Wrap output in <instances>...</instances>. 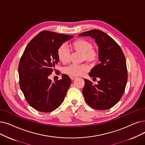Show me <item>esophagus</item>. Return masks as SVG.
<instances>
[{
    "mask_svg": "<svg viewBox=\"0 0 145 145\" xmlns=\"http://www.w3.org/2000/svg\"><path fill=\"white\" fill-rule=\"evenodd\" d=\"M71 78L72 80H74L75 79H76V78L74 77V76H71Z\"/></svg>",
    "mask_w": 145,
    "mask_h": 145,
    "instance_id": "1",
    "label": "esophagus"
}]
</instances>
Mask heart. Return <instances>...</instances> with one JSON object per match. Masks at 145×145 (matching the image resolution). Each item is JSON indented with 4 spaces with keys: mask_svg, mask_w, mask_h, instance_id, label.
<instances>
[{
    "mask_svg": "<svg viewBox=\"0 0 145 145\" xmlns=\"http://www.w3.org/2000/svg\"><path fill=\"white\" fill-rule=\"evenodd\" d=\"M69 46L73 51L81 53V61H86L91 65H94L99 59V53L97 50L92 48V43L90 41L79 39L71 42ZM57 56L63 64H67L71 60V53L64 45L58 48ZM89 67L86 63L71 65L64 68L63 73L69 76H79L86 73Z\"/></svg>",
    "mask_w": 145,
    "mask_h": 145,
    "instance_id": "b5f03b06",
    "label": "heart"
}]
</instances>
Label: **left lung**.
<instances>
[{"mask_svg":"<svg viewBox=\"0 0 145 145\" xmlns=\"http://www.w3.org/2000/svg\"><path fill=\"white\" fill-rule=\"evenodd\" d=\"M79 36H90L95 40L100 61L89 73L93 79H100L98 84L84 79L82 93L85 101L94 109H110L120 100L126 86L128 75L124 54L118 44L99 29H91Z\"/></svg>","mask_w":145,"mask_h":145,"instance_id":"8db88e82","label":"left lung"}]
</instances>
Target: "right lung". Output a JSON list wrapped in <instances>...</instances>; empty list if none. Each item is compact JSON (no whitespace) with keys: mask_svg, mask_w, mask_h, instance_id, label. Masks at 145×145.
I'll return each mask as SVG.
<instances>
[{"mask_svg":"<svg viewBox=\"0 0 145 145\" xmlns=\"http://www.w3.org/2000/svg\"><path fill=\"white\" fill-rule=\"evenodd\" d=\"M73 35L42 31L28 44L18 66L19 83L27 103L43 112L57 108L71 84L68 75L53 82L48 76L59 63L58 48ZM55 70V69H54Z\"/></svg>","mask_w":145,"mask_h":145,"instance_id":"right-lung-1","label":"right lung"}]
</instances>
